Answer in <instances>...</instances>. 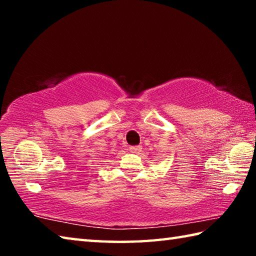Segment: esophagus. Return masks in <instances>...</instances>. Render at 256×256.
<instances>
[{
	"label": "esophagus",
	"mask_w": 256,
	"mask_h": 256,
	"mask_svg": "<svg viewBox=\"0 0 256 256\" xmlns=\"http://www.w3.org/2000/svg\"><path fill=\"white\" fill-rule=\"evenodd\" d=\"M130 151L132 154H141L142 146H130Z\"/></svg>",
	"instance_id": "1"
}]
</instances>
